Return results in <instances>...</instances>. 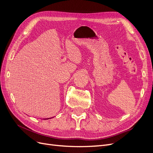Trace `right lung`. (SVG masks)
I'll use <instances>...</instances> for the list:
<instances>
[{"instance_id": "1", "label": "right lung", "mask_w": 153, "mask_h": 153, "mask_svg": "<svg viewBox=\"0 0 153 153\" xmlns=\"http://www.w3.org/2000/svg\"><path fill=\"white\" fill-rule=\"evenodd\" d=\"M49 119V118L48 119Z\"/></svg>"}]
</instances>
